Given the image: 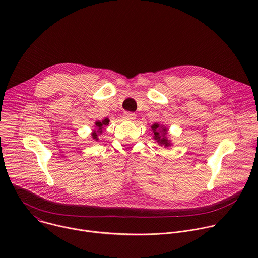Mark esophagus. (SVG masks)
<instances>
[{
	"label": "esophagus",
	"mask_w": 258,
	"mask_h": 258,
	"mask_svg": "<svg viewBox=\"0 0 258 258\" xmlns=\"http://www.w3.org/2000/svg\"><path fill=\"white\" fill-rule=\"evenodd\" d=\"M123 118L125 120H128V121H133L136 119V115L135 113H132V112H124L123 113Z\"/></svg>",
	"instance_id": "1"
}]
</instances>
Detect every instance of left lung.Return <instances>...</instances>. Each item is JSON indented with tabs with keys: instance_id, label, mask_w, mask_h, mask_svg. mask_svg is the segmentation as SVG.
I'll use <instances>...</instances> for the list:
<instances>
[{
	"instance_id": "left-lung-1",
	"label": "left lung",
	"mask_w": 258,
	"mask_h": 258,
	"mask_svg": "<svg viewBox=\"0 0 258 258\" xmlns=\"http://www.w3.org/2000/svg\"><path fill=\"white\" fill-rule=\"evenodd\" d=\"M152 130H153V132H154V140H156L157 141V143L158 144H160L161 146H164V147H167V146H169L170 144H169V142H168V140L166 139V132H167V130L165 128V127H161V128H159V124H157V123H155V124H153L152 126Z\"/></svg>"
}]
</instances>
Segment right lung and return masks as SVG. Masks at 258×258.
Segmentation results:
<instances>
[{
  "instance_id": "1",
  "label": "right lung",
  "mask_w": 258,
  "mask_h": 258,
  "mask_svg": "<svg viewBox=\"0 0 258 258\" xmlns=\"http://www.w3.org/2000/svg\"><path fill=\"white\" fill-rule=\"evenodd\" d=\"M108 123H109V119H108V118L104 119L103 121H98V122H96V127L98 128V131L93 133V138L96 139V140H98V134H97V133H102L103 125H108Z\"/></svg>"
}]
</instances>
